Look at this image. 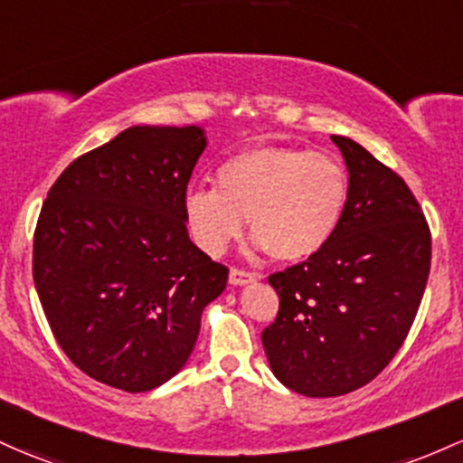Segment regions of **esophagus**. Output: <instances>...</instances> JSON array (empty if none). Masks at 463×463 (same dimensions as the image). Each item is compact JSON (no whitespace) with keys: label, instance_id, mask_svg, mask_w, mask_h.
<instances>
[{"label":"esophagus","instance_id":"esophagus-1","mask_svg":"<svg viewBox=\"0 0 463 463\" xmlns=\"http://www.w3.org/2000/svg\"><path fill=\"white\" fill-rule=\"evenodd\" d=\"M252 281H257L255 272L240 270V268H232V270H231V283H232V286H246V283H252Z\"/></svg>","mask_w":463,"mask_h":463}]
</instances>
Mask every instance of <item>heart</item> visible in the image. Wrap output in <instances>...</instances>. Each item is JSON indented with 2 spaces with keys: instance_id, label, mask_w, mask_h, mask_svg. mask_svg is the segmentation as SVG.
<instances>
[{
  "instance_id": "1",
  "label": "heart",
  "mask_w": 463,
  "mask_h": 463,
  "mask_svg": "<svg viewBox=\"0 0 463 463\" xmlns=\"http://www.w3.org/2000/svg\"><path fill=\"white\" fill-rule=\"evenodd\" d=\"M347 195V174L332 156L263 145L228 157L217 171V189L186 193L184 220L202 250L222 255L248 217L255 248L297 263L332 240Z\"/></svg>"
}]
</instances>
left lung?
I'll list each match as a JSON object with an SVG mask.
<instances>
[{"label": "left lung", "instance_id": "left-lung-1", "mask_svg": "<svg viewBox=\"0 0 463 463\" xmlns=\"http://www.w3.org/2000/svg\"><path fill=\"white\" fill-rule=\"evenodd\" d=\"M349 171L338 228L307 261L274 272L279 312L261 332L272 373L307 398L364 387L391 363L424 297L430 231L406 182L332 136Z\"/></svg>", "mask_w": 463, "mask_h": 463}]
</instances>
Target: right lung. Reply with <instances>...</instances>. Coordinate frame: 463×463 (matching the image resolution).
<instances>
[{"mask_svg":"<svg viewBox=\"0 0 463 463\" xmlns=\"http://www.w3.org/2000/svg\"><path fill=\"white\" fill-rule=\"evenodd\" d=\"M202 127L138 125L76 157L43 202L33 277L65 355L140 393L174 378L228 268L189 240L184 195Z\"/></svg>","mask_w":463,"mask_h":463,"instance_id":"obj_1","label":"right lung"}]
</instances>
